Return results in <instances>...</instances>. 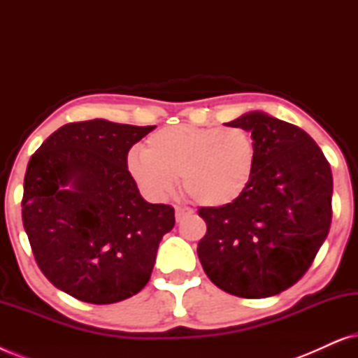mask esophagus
I'll list each match as a JSON object with an SVG mask.
<instances>
[{
	"mask_svg": "<svg viewBox=\"0 0 358 358\" xmlns=\"http://www.w3.org/2000/svg\"><path fill=\"white\" fill-rule=\"evenodd\" d=\"M192 213H194V210L189 207H176V220H178V222H180V220L185 217H190Z\"/></svg>",
	"mask_w": 358,
	"mask_h": 358,
	"instance_id": "obj_1",
	"label": "esophagus"
}]
</instances>
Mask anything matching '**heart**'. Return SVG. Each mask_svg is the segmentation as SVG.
<instances>
[{"mask_svg": "<svg viewBox=\"0 0 358 358\" xmlns=\"http://www.w3.org/2000/svg\"><path fill=\"white\" fill-rule=\"evenodd\" d=\"M256 168V143L241 127H164L143 151L127 156V173L153 200L173 192L178 176L195 202L223 207L238 200Z\"/></svg>", "mask_w": 358, "mask_h": 358, "instance_id": "obj_1", "label": "heart"}]
</instances>
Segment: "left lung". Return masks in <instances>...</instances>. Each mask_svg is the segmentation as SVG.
Returning a JSON list of instances; mask_svg holds the SVG:
<instances>
[{
	"instance_id": "obj_1",
	"label": "left lung",
	"mask_w": 358,
	"mask_h": 358,
	"mask_svg": "<svg viewBox=\"0 0 358 358\" xmlns=\"http://www.w3.org/2000/svg\"><path fill=\"white\" fill-rule=\"evenodd\" d=\"M224 125L251 134L256 168L238 200L199 210L207 234L197 254L222 290L273 296L305 275L327 238L331 166L305 130L266 112H246Z\"/></svg>"
}]
</instances>
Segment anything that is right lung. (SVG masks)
I'll use <instances>...</instances> for the list:
<instances>
[{"mask_svg":"<svg viewBox=\"0 0 358 358\" xmlns=\"http://www.w3.org/2000/svg\"><path fill=\"white\" fill-rule=\"evenodd\" d=\"M153 129L75 122L32 155L22 223L37 266L58 290L109 305L148 283L159 241L176 223L174 208L141 197L127 156Z\"/></svg>","mask_w":358,"mask_h":358,"instance_id":"right-lung-1","label":"right lung"}]
</instances>
